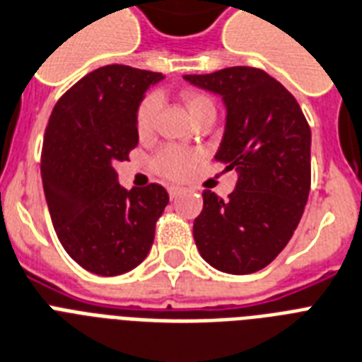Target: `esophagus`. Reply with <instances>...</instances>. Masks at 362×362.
Wrapping results in <instances>:
<instances>
[{"mask_svg":"<svg viewBox=\"0 0 362 362\" xmlns=\"http://www.w3.org/2000/svg\"><path fill=\"white\" fill-rule=\"evenodd\" d=\"M184 187H180V186H171L169 187V197H171V199H176V197L178 195H182V193H184Z\"/></svg>","mask_w":362,"mask_h":362,"instance_id":"obj_1","label":"esophagus"}]
</instances>
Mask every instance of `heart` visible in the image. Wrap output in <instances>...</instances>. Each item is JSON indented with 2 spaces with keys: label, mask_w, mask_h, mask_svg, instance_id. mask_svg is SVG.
<instances>
[{
  "label": "heart",
  "mask_w": 362,
  "mask_h": 362,
  "mask_svg": "<svg viewBox=\"0 0 362 362\" xmlns=\"http://www.w3.org/2000/svg\"><path fill=\"white\" fill-rule=\"evenodd\" d=\"M182 104L186 105L187 113L193 120H201L206 115H216V104L204 93L199 90H184L180 95ZM158 110H160V98L158 95L143 96L137 110H135V132L139 139H148L156 132L158 124ZM201 161V152L182 148V146H165L161 148L152 160V167L163 178L169 180H184Z\"/></svg>",
  "instance_id": "heart-1"
}]
</instances>
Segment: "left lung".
<instances>
[{
  "label": "left lung",
  "instance_id": "8db88e82",
  "mask_svg": "<svg viewBox=\"0 0 362 362\" xmlns=\"http://www.w3.org/2000/svg\"><path fill=\"white\" fill-rule=\"evenodd\" d=\"M223 96L227 128L217 161L236 169V187L223 201L202 193L193 221L201 257L219 272L247 275L286 247L310 191V126L298 100L277 79L252 66L184 76Z\"/></svg>",
  "mask_w": 362,
  "mask_h": 362
}]
</instances>
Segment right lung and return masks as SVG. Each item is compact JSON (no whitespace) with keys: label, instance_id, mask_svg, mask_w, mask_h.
<instances>
[{"label":"right lung","instance_id":"obj_1","mask_svg":"<svg viewBox=\"0 0 362 362\" xmlns=\"http://www.w3.org/2000/svg\"><path fill=\"white\" fill-rule=\"evenodd\" d=\"M160 72L107 64L57 100L44 134L40 173L64 251L96 275L134 269L154 242L169 195L160 184L126 191L115 163L137 146L135 110Z\"/></svg>","mask_w":362,"mask_h":362}]
</instances>
